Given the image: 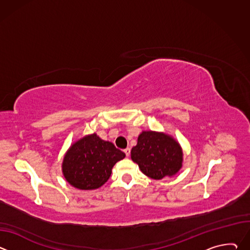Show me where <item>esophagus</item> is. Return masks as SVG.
I'll use <instances>...</instances> for the list:
<instances>
[{
    "mask_svg": "<svg viewBox=\"0 0 250 250\" xmlns=\"http://www.w3.org/2000/svg\"><path fill=\"white\" fill-rule=\"evenodd\" d=\"M124 151H125V155L128 157V156H129V154H130V148H125Z\"/></svg>",
    "mask_w": 250,
    "mask_h": 250,
    "instance_id": "34e87169",
    "label": "esophagus"
}]
</instances>
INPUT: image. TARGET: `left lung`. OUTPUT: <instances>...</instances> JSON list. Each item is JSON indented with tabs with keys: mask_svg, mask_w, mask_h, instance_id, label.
Segmentation results:
<instances>
[{
	"mask_svg": "<svg viewBox=\"0 0 250 250\" xmlns=\"http://www.w3.org/2000/svg\"><path fill=\"white\" fill-rule=\"evenodd\" d=\"M130 154L141 172L155 180L175 175L182 166L183 153L179 144L160 132L142 131Z\"/></svg>",
	"mask_w": 250,
	"mask_h": 250,
	"instance_id": "1",
	"label": "left lung"
}]
</instances>
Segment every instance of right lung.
Listing matches in <instances>:
<instances>
[{
	"label": "right lung",
	"instance_id": "1",
	"mask_svg": "<svg viewBox=\"0 0 250 250\" xmlns=\"http://www.w3.org/2000/svg\"><path fill=\"white\" fill-rule=\"evenodd\" d=\"M125 157V154L112 142L104 141L94 133L70 147L64 157L62 170L66 180L75 188L93 190L109 180L114 165Z\"/></svg>",
	"mask_w": 250,
	"mask_h": 250
}]
</instances>
